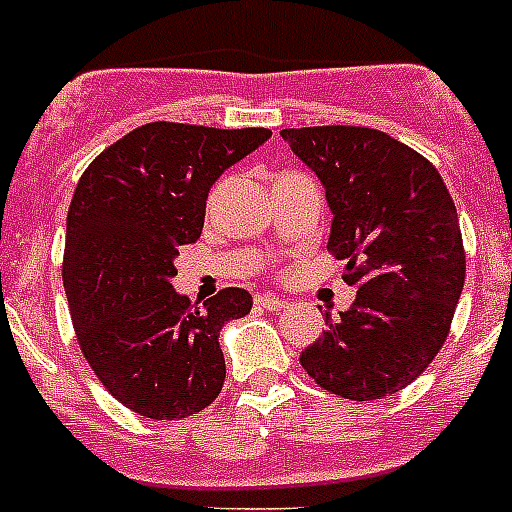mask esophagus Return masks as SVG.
<instances>
[{"mask_svg":"<svg viewBox=\"0 0 512 512\" xmlns=\"http://www.w3.org/2000/svg\"><path fill=\"white\" fill-rule=\"evenodd\" d=\"M255 302H257V305H260V307H265V310H284V307L289 305L286 299L276 297V294H257Z\"/></svg>","mask_w":512,"mask_h":512,"instance_id":"34e87169","label":"esophagus"}]
</instances>
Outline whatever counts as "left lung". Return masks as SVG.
Returning a JSON list of instances; mask_svg holds the SVG:
<instances>
[{"label":"left lung","mask_w":512,"mask_h":512,"mask_svg":"<svg viewBox=\"0 0 512 512\" xmlns=\"http://www.w3.org/2000/svg\"><path fill=\"white\" fill-rule=\"evenodd\" d=\"M334 213L328 252L357 286L299 363L326 392L381 400L413 384L442 350L465 284L460 220L439 170L384 131L284 128Z\"/></svg>","instance_id":"1"}]
</instances>
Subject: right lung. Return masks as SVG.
<instances>
[{"label":"right lung","instance_id":"right-lung-1","mask_svg":"<svg viewBox=\"0 0 512 512\" xmlns=\"http://www.w3.org/2000/svg\"><path fill=\"white\" fill-rule=\"evenodd\" d=\"M268 139V128L157 120L83 170L70 199L62 284L83 357L128 410L178 421L223 389L220 328L244 318L252 297L228 286L191 305L170 284L173 260L202 234L220 173Z\"/></svg>","mask_w":512,"mask_h":512}]
</instances>
